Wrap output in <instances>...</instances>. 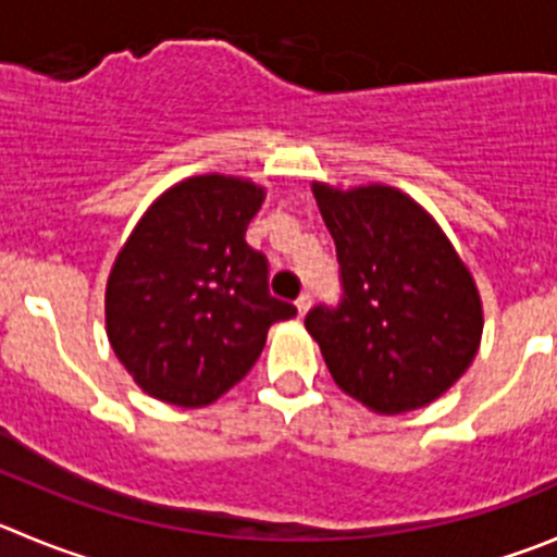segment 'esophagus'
Wrapping results in <instances>:
<instances>
[{"label":"esophagus","instance_id":"34e87169","mask_svg":"<svg viewBox=\"0 0 557 557\" xmlns=\"http://www.w3.org/2000/svg\"><path fill=\"white\" fill-rule=\"evenodd\" d=\"M295 306H298V314H300V317H304V314H306V311H309V309H311V293H304V295H300V298H298V300H295Z\"/></svg>","mask_w":557,"mask_h":557}]
</instances>
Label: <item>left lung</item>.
Returning a JSON list of instances; mask_svg holds the SVG:
<instances>
[{
    "instance_id": "8db88e82",
    "label": "left lung",
    "mask_w": 557,
    "mask_h": 557,
    "mask_svg": "<svg viewBox=\"0 0 557 557\" xmlns=\"http://www.w3.org/2000/svg\"><path fill=\"white\" fill-rule=\"evenodd\" d=\"M314 199L336 243L342 300L314 306L306 331L331 377L385 416L429 405L479 352L484 314L473 275L401 190L314 183Z\"/></svg>"
}]
</instances>
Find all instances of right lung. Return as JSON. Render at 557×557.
<instances>
[{"mask_svg":"<svg viewBox=\"0 0 557 557\" xmlns=\"http://www.w3.org/2000/svg\"><path fill=\"white\" fill-rule=\"evenodd\" d=\"M264 202L251 180L202 174L141 215L106 284V333L141 391L205 407L257 363L273 322L298 314L268 289V257L246 243Z\"/></svg>","mask_w":557,"mask_h":557,"instance_id":"add662e5","label":"right lung"}]
</instances>
